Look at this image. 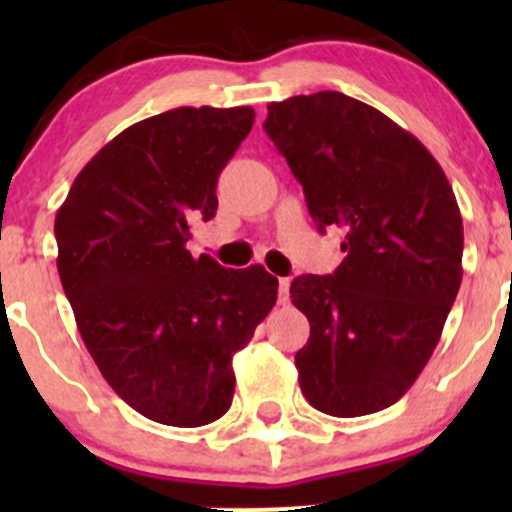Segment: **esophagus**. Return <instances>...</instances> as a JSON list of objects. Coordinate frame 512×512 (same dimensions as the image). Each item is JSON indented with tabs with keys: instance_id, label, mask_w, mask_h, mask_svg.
<instances>
[{
	"instance_id": "obj_1",
	"label": "esophagus",
	"mask_w": 512,
	"mask_h": 512,
	"mask_svg": "<svg viewBox=\"0 0 512 512\" xmlns=\"http://www.w3.org/2000/svg\"><path fill=\"white\" fill-rule=\"evenodd\" d=\"M277 302L287 304L289 302V280H280V287H277Z\"/></svg>"
}]
</instances>
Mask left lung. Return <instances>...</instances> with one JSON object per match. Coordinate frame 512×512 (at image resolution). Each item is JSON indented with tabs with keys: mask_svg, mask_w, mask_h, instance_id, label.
Masks as SVG:
<instances>
[{
	"mask_svg": "<svg viewBox=\"0 0 512 512\" xmlns=\"http://www.w3.org/2000/svg\"><path fill=\"white\" fill-rule=\"evenodd\" d=\"M267 136L319 230L344 227L334 275L289 294L309 319L299 389L322 414L389 409L431 359L463 277V220L438 160L374 106L339 91L267 106Z\"/></svg>",
	"mask_w": 512,
	"mask_h": 512,
	"instance_id": "8db88e82",
	"label": "left lung"
}]
</instances>
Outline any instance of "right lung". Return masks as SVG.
I'll return each instance as SVG.
<instances>
[{"instance_id":"1","label":"right lung","mask_w":512,"mask_h":512,"mask_svg":"<svg viewBox=\"0 0 512 512\" xmlns=\"http://www.w3.org/2000/svg\"><path fill=\"white\" fill-rule=\"evenodd\" d=\"M255 123L250 106H183L138 121L84 165L56 213L61 285L103 379L165 426L218 421L232 356L277 302L265 267L188 252L218 210V175Z\"/></svg>"}]
</instances>
